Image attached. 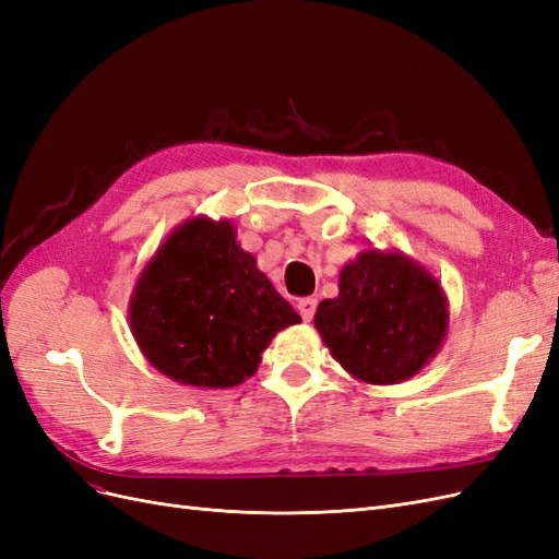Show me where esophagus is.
<instances>
[{
    "instance_id": "obj_1",
    "label": "esophagus",
    "mask_w": 559,
    "mask_h": 559,
    "mask_svg": "<svg viewBox=\"0 0 559 559\" xmlns=\"http://www.w3.org/2000/svg\"><path fill=\"white\" fill-rule=\"evenodd\" d=\"M314 310H317V298L308 296V298H300L298 300V312H300V317L306 319V321H310L314 317Z\"/></svg>"
}]
</instances>
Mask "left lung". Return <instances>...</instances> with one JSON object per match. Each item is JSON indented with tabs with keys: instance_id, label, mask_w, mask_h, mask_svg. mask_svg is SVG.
<instances>
[{
	"instance_id": "obj_1",
	"label": "left lung",
	"mask_w": 559,
	"mask_h": 559,
	"mask_svg": "<svg viewBox=\"0 0 559 559\" xmlns=\"http://www.w3.org/2000/svg\"><path fill=\"white\" fill-rule=\"evenodd\" d=\"M337 296L319 302L314 326L333 359L368 384L413 378L441 349L448 300L441 284L401 251H361L341 270Z\"/></svg>"
}]
</instances>
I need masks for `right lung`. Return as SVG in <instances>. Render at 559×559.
<instances>
[{
    "mask_svg": "<svg viewBox=\"0 0 559 559\" xmlns=\"http://www.w3.org/2000/svg\"><path fill=\"white\" fill-rule=\"evenodd\" d=\"M298 321L226 218L181 224L130 298V329L148 364L191 386L245 382L275 333Z\"/></svg>",
    "mask_w": 559,
    "mask_h": 559,
    "instance_id": "obj_1",
    "label": "right lung"
}]
</instances>
